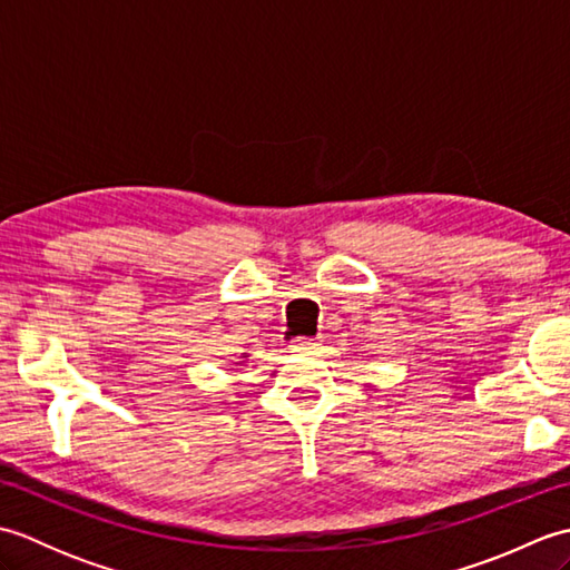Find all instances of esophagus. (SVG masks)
Wrapping results in <instances>:
<instances>
[{
    "instance_id": "obj_1",
    "label": "esophagus",
    "mask_w": 570,
    "mask_h": 570,
    "mask_svg": "<svg viewBox=\"0 0 570 570\" xmlns=\"http://www.w3.org/2000/svg\"><path fill=\"white\" fill-rule=\"evenodd\" d=\"M316 345H318V337H308V335L294 337V347L298 350H316Z\"/></svg>"
}]
</instances>
